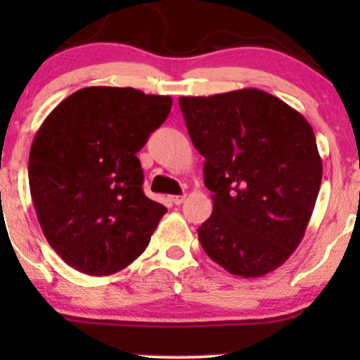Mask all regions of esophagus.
I'll list each match as a JSON object with an SVG mask.
<instances>
[{"label": "esophagus", "instance_id": "34e87169", "mask_svg": "<svg viewBox=\"0 0 360 360\" xmlns=\"http://www.w3.org/2000/svg\"><path fill=\"white\" fill-rule=\"evenodd\" d=\"M186 200V194H181V196H171V201L174 205H181Z\"/></svg>", "mask_w": 360, "mask_h": 360}]
</instances>
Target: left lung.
I'll return each mask as SVG.
<instances>
[{
	"mask_svg": "<svg viewBox=\"0 0 360 360\" xmlns=\"http://www.w3.org/2000/svg\"><path fill=\"white\" fill-rule=\"evenodd\" d=\"M179 106L213 193L212 217L198 229L205 252L242 278L278 269L303 240L320 191L311 125L255 88L181 96Z\"/></svg>",
	"mask_w": 360,
	"mask_h": 360,
	"instance_id": "obj_1",
	"label": "left lung"
}]
</instances>
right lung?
<instances>
[{"mask_svg": "<svg viewBox=\"0 0 360 360\" xmlns=\"http://www.w3.org/2000/svg\"><path fill=\"white\" fill-rule=\"evenodd\" d=\"M171 106V96L91 86L59 103L37 131L28 157L37 218L76 271L115 274L147 249L167 210L143 194L135 154Z\"/></svg>", "mask_w": 360, "mask_h": 360, "instance_id": "1", "label": "right lung"}]
</instances>
